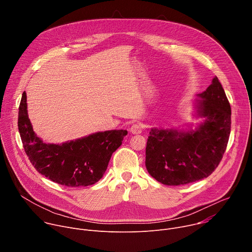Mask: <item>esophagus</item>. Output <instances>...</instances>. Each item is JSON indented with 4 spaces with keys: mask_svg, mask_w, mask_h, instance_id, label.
Masks as SVG:
<instances>
[{
    "mask_svg": "<svg viewBox=\"0 0 252 252\" xmlns=\"http://www.w3.org/2000/svg\"><path fill=\"white\" fill-rule=\"evenodd\" d=\"M141 131H142V126L140 124H133L130 126V132L132 134H138V133H141Z\"/></svg>",
    "mask_w": 252,
    "mask_h": 252,
    "instance_id": "34e87169",
    "label": "esophagus"
}]
</instances>
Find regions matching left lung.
I'll return each instance as SVG.
<instances>
[{
  "mask_svg": "<svg viewBox=\"0 0 252 252\" xmlns=\"http://www.w3.org/2000/svg\"><path fill=\"white\" fill-rule=\"evenodd\" d=\"M196 100L204 123L191 131L152 128L147 142L149 173L165 186L200 181L220 164L230 134L231 109L224 90L215 77Z\"/></svg>",
  "mask_w": 252,
  "mask_h": 252,
  "instance_id": "1",
  "label": "left lung"
}]
</instances>
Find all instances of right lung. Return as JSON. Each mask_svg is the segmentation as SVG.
<instances>
[{"mask_svg":"<svg viewBox=\"0 0 252 252\" xmlns=\"http://www.w3.org/2000/svg\"><path fill=\"white\" fill-rule=\"evenodd\" d=\"M18 126L30 161L41 174L65 187H88L102 177L114 152L122 145L126 130L114 129L63 143H45L34 133L27 111L24 92L19 106Z\"/></svg>","mask_w":252,"mask_h":252,"instance_id":"add662e5","label":"right lung"}]
</instances>
